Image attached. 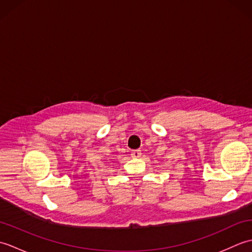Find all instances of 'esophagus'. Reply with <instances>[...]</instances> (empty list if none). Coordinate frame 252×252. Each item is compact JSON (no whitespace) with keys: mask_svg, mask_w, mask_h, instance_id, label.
Wrapping results in <instances>:
<instances>
[{"mask_svg":"<svg viewBox=\"0 0 252 252\" xmlns=\"http://www.w3.org/2000/svg\"><path fill=\"white\" fill-rule=\"evenodd\" d=\"M141 155H142V153L140 149H135V151H132V153H131V156L133 158H140Z\"/></svg>","mask_w":252,"mask_h":252,"instance_id":"1","label":"esophagus"}]
</instances>
